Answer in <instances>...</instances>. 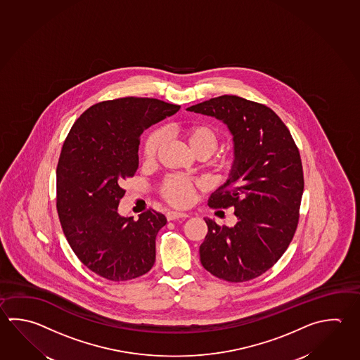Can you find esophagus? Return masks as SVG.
Here are the masks:
<instances>
[{
    "label": "esophagus",
    "instance_id": "obj_1",
    "mask_svg": "<svg viewBox=\"0 0 360 360\" xmlns=\"http://www.w3.org/2000/svg\"><path fill=\"white\" fill-rule=\"evenodd\" d=\"M186 217H188V215L184 214V212H178V211H168L167 212L168 220H178V219H186Z\"/></svg>",
    "mask_w": 360,
    "mask_h": 360
}]
</instances>
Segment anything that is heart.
<instances>
[{
	"mask_svg": "<svg viewBox=\"0 0 360 360\" xmlns=\"http://www.w3.org/2000/svg\"><path fill=\"white\" fill-rule=\"evenodd\" d=\"M179 134L184 137L188 149L195 155L210 156L217 149V139L215 132L205 124H191L179 129ZM162 137L158 134H150L143 146V155L145 160H153ZM195 184L181 176H168L160 186V195L164 200L176 207H184L190 204Z\"/></svg>",
	"mask_w": 360,
	"mask_h": 360,
	"instance_id": "heart-1",
	"label": "heart"
}]
</instances>
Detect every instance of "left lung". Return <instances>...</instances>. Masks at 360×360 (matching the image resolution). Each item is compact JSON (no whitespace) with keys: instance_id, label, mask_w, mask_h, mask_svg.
Instances as JSON below:
<instances>
[{"instance_id":"left-lung-1","label":"left lung","mask_w":360,"mask_h":360,"mask_svg":"<svg viewBox=\"0 0 360 360\" xmlns=\"http://www.w3.org/2000/svg\"><path fill=\"white\" fill-rule=\"evenodd\" d=\"M187 110L214 117L233 136L228 179L209 206L234 207V226L205 217L207 234L200 259L214 276L242 283L267 271L290 245L304 188L298 148L272 109L236 95H221Z\"/></svg>"}]
</instances>
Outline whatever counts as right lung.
<instances>
[{
  "label": "right lung",
  "instance_id": "right-lung-1",
  "mask_svg": "<svg viewBox=\"0 0 360 360\" xmlns=\"http://www.w3.org/2000/svg\"><path fill=\"white\" fill-rule=\"evenodd\" d=\"M179 105L121 98L86 109L70 129L57 165V211L68 245L89 270L112 281L150 271L163 214L121 217L123 181L139 168L140 136Z\"/></svg>",
  "mask_w": 360,
  "mask_h": 360
}]
</instances>
